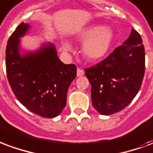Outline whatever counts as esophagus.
Masks as SVG:
<instances>
[{
  "instance_id": "obj_1",
  "label": "esophagus",
  "mask_w": 153,
  "mask_h": 153,
  "mask_svg": "<svg viewBox=\"0 0 153 153\" xmlns=\"http://www.w3.org/2000/svg\"><path fill=\"white\" fill-rule=\"evenodd\" d=\"M84 74V71H82V69H79V68H78V70H77V76L80 77L82 76Z\"/></svg>"
}]
</instances>
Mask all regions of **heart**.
<instances>
[{
	"label": "heart",
	"instance_id": "heart-1",
	"mask_svg": "<svg viewBox=\"0 0 153 153\" xmlns=\"http://www.w3.org/2000/svg\"><path fill=\"white\" fill-rule=\"evenodd\" d=\"M80 40H84L82 45V53L86 59L97 62L105 57L111 47L114 33L111 29L102 26H91L85 28L78 34ZM65 51L71 49V45L67 42L63 43Z\"/></svg>",
	"mask_w": 153,
	"mask_h": 153
}]
</instances>
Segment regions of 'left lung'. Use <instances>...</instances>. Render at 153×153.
I'll list each match as a JSON object with an SVG mask.
<instances>
[{"instance_id":"left-lung-1","label":"left lung","mask_w":153,"mask_h":153,"mask_svg":"<svg viewBox=\"0 0 153 153\" xmlns=\"http://www.w3.org/2000/svg\"><path fill=\"white\" fill-rule=\"evenodd\" d=\"M144 71L143 41L133 28L123 45L102 62L85 69L95 109L102 115H110L126 108L140 91Z\"/></svg>"}]
</instances>
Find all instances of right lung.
<instances>
[{"label": "right lung", "mask_w": 153, "mask_h": 153, "mask_svg": "<svg viewBox=\"0 0 153 153\" xmlns=\"http://www.w3.org/2000/svg\"><path fill=\"white\" fill-rule=\"evenodd\" d=\"M30 26L22 22L8 40L5 65L8 81L22 105L30 112L52 118L66 105L69 87L76 77L74 64L65 65L53 44H44L36 52L20 53V38Z\"/></svg>", "instance_id": "right-lung-1"}]
</instances>
